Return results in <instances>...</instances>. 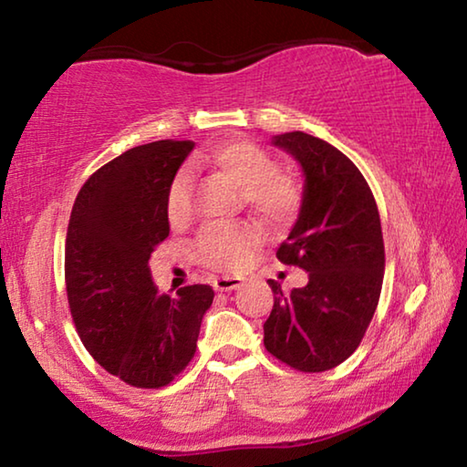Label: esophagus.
<instances>
[{"instance_id":"esophagus-1","label":"esophagus","mask_w":467,"mask_h":467,"mask_svg":"<svg viewBox=\"0 0 467 467\" xmlns=\"http://www.w3.org/2000/svg\"><path fill=\"white\" fill-rule=\"evenodd\" d=\"M241 286V278H233V275H223V278L214 280V288L218 292H228Z\"/></svg>"}]
</instances>
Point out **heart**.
Listing matches in <instances>:
<instances>
[{
    "mask_svg": "<svg viewBox=\"0 0 467 467\" xmlns=\"http://www.w3.org/2000/svg\"><path fill=\"white\" fill-rule=\"evenodd\" d=\"M200 167L218 171L243 189V202L264 223L286 226L296 218L303 203V187L288 172L275 171V161L262 146L249 140H228L212 146L197 158ZM192 175L181 169L167 192V216L172 224L189 216ZM262 247V233L247 223H216L202 228L195 241L200 264L218 272H239L247 267Z\"/></svg>",
    "mask_w": 467,
    "mask_h": 467,
    "instance_id": "1",
    "label": "heart"
}]
</instances>
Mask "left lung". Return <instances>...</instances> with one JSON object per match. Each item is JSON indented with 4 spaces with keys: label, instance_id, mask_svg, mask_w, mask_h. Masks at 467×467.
I'll list each match as a JSON object with an SVG mask.
<instances>
[{
    "label": "left lung",
    "instance_id": "1",
    "mask_svg": "<svg viewBox=\"0 0 467 467\" xmlns=\"http://www.w3.org/2000/svg\"><path fill=\"white\" fill-rule=\"evenodd\" d=\"M305 172L303 205L275 257L309 272L284 295L270 280L274 309L264 323L272 357L303 373H323L357 350L383 286L385 247L373 192L350 158L305 131L274 138Z\"/></svg>",
    "mask_w": 467,
    "mask_h": 467
}]
</instances>
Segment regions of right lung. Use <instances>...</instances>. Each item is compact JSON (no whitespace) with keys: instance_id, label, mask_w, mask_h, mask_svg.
Returning a JSON list of instances; mask_svg holds the SVG:
<instances>
[{"instance_id":"add662e5","label":"right lung","mask_w":467,"mask_h":467,"mask_svg":"<svg viewBox=\"0 0 467 467\" xmlns=\"http://www.w3.org/2000/svg\"><path fill=\"white\" fill-rule=\"evenodd\" d=\"M193 141L161 140L107 162L78 193L66 239L69 311L86 350L123 383L169 385L192 362L208 284L161 295L148 259L169 236L167 192Z\"/></svg>"}]
</instances>
